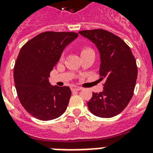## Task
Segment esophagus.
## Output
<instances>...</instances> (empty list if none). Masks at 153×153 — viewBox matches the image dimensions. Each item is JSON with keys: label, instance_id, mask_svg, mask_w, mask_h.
<instances>
[{"label": "esophagus", "instance_id": "obj_1", "mask_svg": "<svg viewBox=\"0 0 153 153\" xmlns=\"http://www.w3.org/2000/svg\"><path fill=\"white\" fill-rule=\"evenodd\" d=\"M72 91H79L82 90V87H79V86H72L71 87Z\"/></svg>", "mask_w": 153, "mask_h": 153}]
</instances>
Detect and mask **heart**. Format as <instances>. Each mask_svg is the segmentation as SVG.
Returning a JSON list of instances; mask_svg holds the SVG:
<instances>
[{
  "instance_id": "1",
  "label": "heart",
  "mask_w": 153,
  "mask_h": 153,
  "mask_svg": "<svg viewBox=\"0 0 153 153\" xmlns=\"http://www.w3.org/2000/svg\"><path fill=\"white\" fill-rule=\"evenodd\" d=\"M91 51H92V50H91V48H83L81 50V55H82V54H84V53H86Z\"/></svg>"
}]
</instances>
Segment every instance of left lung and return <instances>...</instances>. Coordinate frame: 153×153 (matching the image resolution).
Here are the masks:
<instances>
[{
	"instance_id": "obj_1",
	"label": "left lung",
	"mask_w": 153,
	"mask_h": 153,
	"mask_svg": "<svg viewBox=\"0 0 153 153\" xmlns=\"http://www.w3.org/2000/svg\"><path fill=\"white\" fill-rule=\"evenodd\" d=\"M95 44L100 53V81L103 91L93 93L87 102L90 111L99 117L109 118L119 114L133 95L137 67L130 48L116 35L103 29L79 32Z\"/></svg>"
}]
</instances>
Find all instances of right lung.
<instances>
[{
  "label": "right lung",
  "mask_w": 153,
  "mask_h": 153,
  "mask_svg": "<svg viewBox=\"0 0 153 153\" xmlns=\"http://www.w3.org/2000/svg\"><path fill=\"white\" fill-rule=\"evenodd\" d=\"M78 36L75 32H42L20 49L13 72L16 90L24 108L36 118L53 120L67 109L71 89L51 86L48 78L66 46Z\"/></svg>",
  "instance_id": "add662e5"
}]
</instances>
